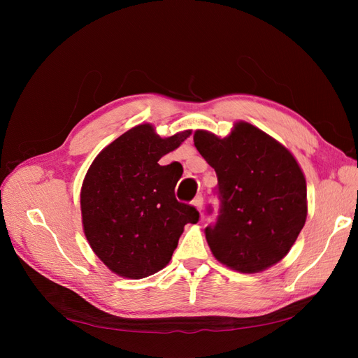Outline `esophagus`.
Instances as JSON below:
<instances>
[{
    "label": "esophagus",
    "instance_id": "obj_1",
    "mask_svg": "<svg viewBox=\"0 0 358 358\" xmlns=\"http://www.w3.org/2000/svg\"><path fill=\"white\" fill-rule=\"evenodd\" d=\"M192 204H194V208H196L199 212H201V209H203V197L197 196L196 199L192 200Z\"/></svg>",
    "mask_w": 358,
    "mask_h": 358
}]
</instances>
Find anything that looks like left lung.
<instances>
[{
    "label": "left lung",
    "instance_id": "left-lung-1",
    "mask_svg": "<svg viewBox=\"0 0 358 358\" xmlns=\"http://www.w3.org/2000/svg\"><path fill=\"white\" fill-rule=\"evenodd\" d=\"M194 145L218 176V221L204 230L213 257L241 273L279 263L308 216L306 179L294 155L243 121L227 137L197 129Z\"/></svg>",
    "mask_w": 358,
    "mask_h": 358
}]
</instances>
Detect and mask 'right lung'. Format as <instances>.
I'll list each match as a JSON object with an SVG mask.
<instances>
[{
    "mask_svg": "<svg viewBox=\"0 0 358 358\" xmlns=\"http://www.w3.org/2000/svg\"><path fill=\"white\" fill-rule=\"evenodd\" d=\"M189 134L185 129L159 137L152 124L136 125L106 146L86 171L83 233L113 273L142 279L159 272L170 263L183 227L199 221L197 209L175 197L180 166L158 164Z\"/></svg>",
    "mask_w": 358,
    "mask_h": 358,
    "instance_id": "add662e5",
    "label": "right lung"
}]
</instances>
